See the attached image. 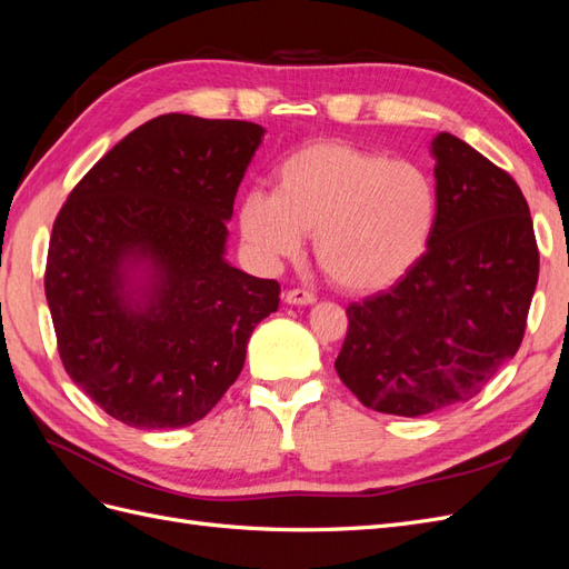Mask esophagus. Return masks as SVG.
Here are the masks:
<instances>
[{"label":"esophagus","instance_id":"1","mask_svg":"<svg viewBox=\"0 0 569 569\" xmlns=\"http://www.w3.org/2000/svg\"><path fill=\"white\" fill-rule=\"evenodd\" d=\"M284 301L289 306H311V303H316V297L306 289H289V291H284Z\"/></svg>","mask_w":569,"mask_h":569}]
</instances>
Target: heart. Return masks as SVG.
Returning <instances> with one entry per match:
<instances>
[{"mask_svg":"<svg viewBox=\"0 0 569 569\" xmlns=\"http://www.w3.org/2000/svg\"><path fill=\"white\" fill-rule=\"evenodd\" d=\"M437 218V187L412 161L349 142H313L278 168V189H249L239 232L266 266L297 258L316 234L327 278L351 291L401 280L422 256Z\"/></svg>","mask_w":569,"mask_h":569,"instance_id":"1","label":"heart"}]
</instances>
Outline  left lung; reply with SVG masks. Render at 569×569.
<instances>
[{"instance_id": "8db88e82", "label": "left lung", "mask_w": 569, "mask_h": 569, "mask_svg": "<svg viewBox=\"0 0 569 569\" xmlns=\"http://www.w3.org/2000/svg\"><path fill=\"white\" fill-rule=\"evenodd\" d=\"M429 151L437 218L427 251L391 289L347 308L335 360L360 403L401 418L479 393L518 353L539 280L518 182L451 132Z\"/></svg>"}]
</instances>
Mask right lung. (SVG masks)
I'll return each mask as SVG.
<instances>
[{"instance_id": "obj_1", "label": "right lung", "mask_w": 569, "mask_h": 569, "mask_svg": "<svg viewBox=\"0 0 569 569\" xmlns=\"http://www.w3.org/2000/svg\"><path fill=\"white\" fill-rule=\"evenodd\" d=\"M266 130L166 113L63 203L44 295L68 377L137 429L201 420L244 368L280 284L228 263V220Z\"/></svg>"}]
</instances>
